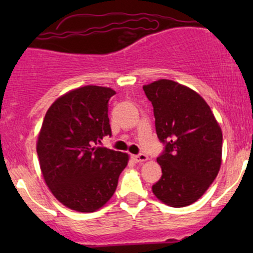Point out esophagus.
Here are the masks:
<instances>
[{
	"mask_svg": "<svg viewBox=\"0 0 253 253\" xmlns=\"http://www.w3.org/2000/svg\"><path fill=\"white\" fill-rule=\"evenodd\" d=\"M133 159H134L136 163H143V162L147 161V156L144 155V153H139V155L133 156Z\"/></svg>",
	"mask_w": 253,
	"mask_h": 253,
	"instance_id": "34e87169",
	"label": "esophagus"
}]
</instances>
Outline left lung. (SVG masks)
<instances>
[{"instance_id":"obj_1","label":"left lung","mask_w":253,"mask_h":253,"mask_svg":"<svg viewBox=\"0 0 253 253\" xmlns=\"http://www.w3.org/2000/svg\"><path fill=\"white\" fill-rule=\"evenodd\" d=\"M153 106L156 132L164 150L157 158L162 177L152 185L171 207L189 206L210 188L220 170L222 133L197 92L170 80L143 86Z\"/></svg>"}]
</instances>
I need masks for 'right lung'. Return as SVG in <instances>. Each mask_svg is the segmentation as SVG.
<instances>
[{
    "instance_id": "1",
    "label": "right lung",
    "mask_w": 253,
    "mask_h": 253,
    "mask_svg": "<svg viewBox=\"0 0 253 253\" xmlns=\"http://www.w3.org/2000/svg\"><path fill=\"white\" fill-rule=\"evenodd\" d=\"M110 88L85 85L69 91L46 113L38 136L37 153L46 184L64 206L95 211L115 193L128 156L96 146L112 135Z\"/></svg>"
}]
</instances>
